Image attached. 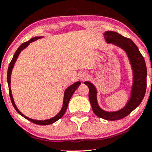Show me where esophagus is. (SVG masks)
<instances>
[{
	"mask_svg": "<svg viewBox=\"0 0 152 152\" xmlns=\"http://www.w3.org/2000/svg\"><path fill=\"white\" fill-rule=\"evenodd\" d=\"M79 78L80 79L82 80V81H83V80H85L86 78H88V74H87L86 73H81V74H80Z\"/></svg>",
	"mask_w": 152,
	"mask_h": 152,
	"instance_id": "esophagus-1",
	"label": "esophagus"
}]
</instances>
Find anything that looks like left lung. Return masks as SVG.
Masks as SVG:
<instances>
[{
	"label": "left lung",
	"instance_id": "1",
	"mask_svg": "<svg viewBox=\"0 0 152 152\" xmlns=\"http://www.w3.org/2000/svg\"><path fill=\"white\" fill-rule=\"evenodd\" d=\"M104 38L107 43H111L123 50L128 57L132 71V85L129 98L122 109L116 111H106L99 105L96 87L90 81H85L84 84L89 88L88 98L94 114L104 119L115 121L126 117L142 102L146 93L147 71L144 57L132 40L110 31L104 33Z\"/></svg>",
	"mask_w": 152,
	"mask_h": 152
}]
</instances>
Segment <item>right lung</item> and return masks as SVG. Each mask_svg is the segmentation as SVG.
I'll return each instance as SVG.
<instances>
[{
    "label": "right lung",
    "instance_id": "1",
    "mask_svg": "<svg viewBox=\"0 0 152 152\" xmlns=\"http://www.w3.org/2000/svg\"><path fill=\"white\" fill-rule=\"evenodd\" d=\"M44 38V36H35V37H33L32 38H31L29 41H26V42L22 43L20 46L18 47V49L16 50L15 53L13 55V58H12L11 61H10L9 66H8V74H7V81H8V88H9V94H10V100H11L12 104H13V107L15 108V109L16 110L17 112L19 114L21 115L23 117H24L26 119H28V121H30L33 123L36 124H38V125H48L50 124H53L54 122H56V121H58V119H60L61 118L64 116V114H65L66 109H67L68 105H69V102L70 101V99L72 96V95L74 94L75 92V91L77 89V88L80 86L81 84V82L80 81H77L75 82L74 83L71 84V86H69L68 88H66V90L64 91V101H63V106L61 111H59L58 114L56 115L55 116L53 117L49 118V119H46V120H37V119H33V118H28V116H25L24 114H23L20 111H19L18 108H17L16 105H15V102H14V99H13V95H12V92H11V88H10V78H11V74H12V70H13V67H14V65L16 62L17 58H18L19 54L20 53V52L22 51L23 50H24L25 48L30 44L31 43L34 42V41H37L38 39H41V38Z\"/></svg>",
    "mask_w": 152,
    "mask_h": 152
}]
</instances>
